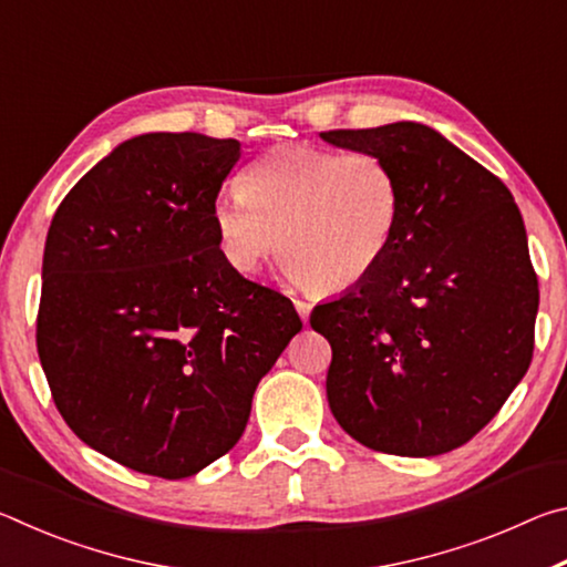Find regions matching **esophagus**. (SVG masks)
Masks as SVG:
<instances>
[{
	"label": "esophagus",
	"mask_w": 567,
	"mask_h": 567,
	"mask_svg": "<svg viewBox=\"0 0 567 567\" xmlns=\"http://www.w3.org/2000/svg\"><path fill=\"white\" fill-rule=\"evenodd\" d=\"M295 310H297V312H300V318H302V322H307V320H310L312 305H310V302H305V300H295Z\"/></svg>",
	"instance_id": "obj_1"
}]
</instances>
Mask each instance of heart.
I'll return each instance as SVG.
<instances>
[{
  "label": "heart",
  "instance_id": "heart-1",
  "mask_svg": "<svg viewBox=\"0 0 567 567\" xmlns=\"http://www.w3.org/2000/svg\"><path fill=\"white\" fill-rule=\"evenodd\" d=\"M402 215V189L372 152L277 145L249 162L239 195L213 205L219 255L255 275L282 247L287 277L342 292L382 262Z\"/></svg>",
  "mask_w": 567,
  "mask_h": 567
}]
</instances>
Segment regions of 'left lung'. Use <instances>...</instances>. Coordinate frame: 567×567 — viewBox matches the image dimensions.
<instances>
[{
    "mask_svg": "<svg viewBox=\"0 0 567 567\" xmlns=\"http://www.w3.org/2000/svg\"><path fill=\"white\" fill-rule=\"evenodd\" d=\"M320 137L382 157L402 189L382 262L310 315L332 348V415L378 453H450L530 368L540 292L520 209L493 172L425 124Z\"/></svg>",
    "mask_w": 567,
    "mask_h": 567,
    "instance_id": "obj_1",
    "label": "left lung"
}]
</instances>
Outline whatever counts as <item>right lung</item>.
Wrapping results in <instances>:
<instances>
[{
  "mask_svg": "<svg viewBox=\"0 0 567 567\" xmlns=\"http://www.w3.org/2000/svg\"><path fill=\"white\" fill-rule=\"evenodd\" d=\"M237 140L150 132L97 162L47 233L37 352L72 433L130 470L199 473L237 445L297 332L285 295L219 255Z\"/></svg>",
  "mask_w": 567,
  "mask_h": 567,
  "instance_id": "add662e5",
  "label": "right lung"
}]
</instances>
